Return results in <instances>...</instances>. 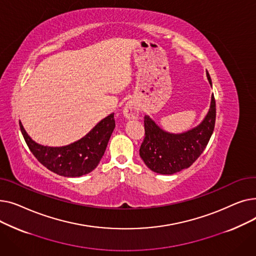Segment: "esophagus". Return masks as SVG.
<instances>
[{
    "label": "esophagus",
    "instance_id": "34e87169",
    "mask_svg": "<svg viewBox=\"0 0 256 256\" xmlns=\"http://www.w3.org/2000/svg\"><path fill=\"white\" fill-rule=\"evenodd\" d=\"M124 115L128 119H138L139 109L132 102H128L124 108Z\"/></svg>",
    "mask_w": 256,
    "mask_h": 256
}]
</instances>
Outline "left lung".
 Segmentation results:
<instances>
[{
	"instance_id": "left-lung-1",
	"label": "left lung",
	"mask_w": 256,
	"mask_h": 256,
	"mask_svg": "<svg viewBox=\"0 0 256 256\" xmlns=\"http://www.w3.org/2000/svg\"><path fill=\"white\" fill-rule=\"evenodd\" d=\"M212 86V80L206 72ZM216 121V102L214 94L204 119L192 130L172 134L160 128L148 116L144 117L145 138L140 147V156L152 171L174 174L189 168L204 152L212 137Z\"/></svg>"
}]
</instances>
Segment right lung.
I'll list each match as a JSON object with an SVG mask.
<instances>
[{
	"label": "right lung",
	"instance_id": "obj_1",
	"mask_svg": "<svg viewBox=\"0 0 256 256\" xmlns=\"http://www.w3.org/2000/svg\"><path fill=\"white\" fill-rule=\"evenodd\" d=\"M24 139L34 156L44 167L65 178H78L90 173L102 160L115 128L114 113L102 119L87 135L65 146L52 147L36 143L20 121Z\"/></svg>",
	"mask_w": 256,
	"mask_h": 256
}]
</instances>
